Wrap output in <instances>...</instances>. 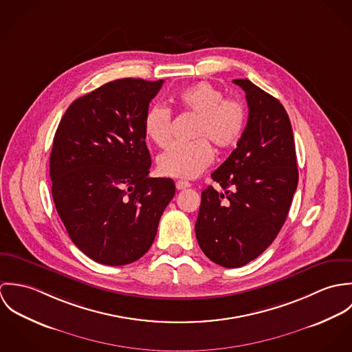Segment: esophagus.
<instances>
[{
  "label": "esophagus",
  "instance_id": "1",
  "mask_svg": "<svg viewBox=\"0 0 352 352\" xmlns=\"http://www.w3.org/2000/svg\"><path fill=\"white\" fill-rule=\"evenodd\" d=\"M191 184L188 183V182H183V180H179V182H176V188L179 190V191H182V190H186V188H188Z\"/></svg>",
  "mask_w": 352,
  "mask_h": 352
}]
</instances>
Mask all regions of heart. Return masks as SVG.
I'll return each mask as SVG.
<instances>
[{
  "mask_svg": "<svg viewBox=\"0 0 352 352\" xmlns=\"http://www.w3.org/2000/svg\"><path fill=\"white\" fill-rule=\"evenodd\" d=\"M177 107L197 118L191 144H175L157 157L161 175L177 179H194L212 161L211 142L218 151H230L243 137L247 111L237 99L225 98L215 85L201 81L184 88L176 96ZM170 109L157 104L148 111L144 122L146 137L162 148L170 138ZM208 140L206 142L205 140Z\"/></svg>",
  "mask_w": 352,
  "mask_h": 352,
  "instance_id": "b5f03b06",
  "label": "heart"
}]
</instances>
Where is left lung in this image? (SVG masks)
Returning <instances> with one entry per match:
<instances>
[{
  "mask_svg": "<svg viewBox=\"0 0 352 352\" xmlns=\"http://www.w3.org/2000/svg\"><path fill=\"white\" fill-rule=\"evenodd\" d=\"M245 92L248 123L237 148L211 173L223 192H201L195 223L203 253L226 268L248 264L265 251L289 214L298 184L296 144L280 101L250 80L233 81Z\"/></svg>",
  "mask_w": 352,
  "mask_h": 352,
  "instance_id": "left-lung-1",
  "label": "left lung"
}]
</instances>
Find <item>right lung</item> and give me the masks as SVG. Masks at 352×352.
<instances>
[{
	"label": "right lung",
	"instance_id": "1",
	"mask_svg": "<svg viewBox=\"0 0 352 352\" xmlns=\"http://www.w3.org/2000/svg\"><path fill=\"white\" fill-rule=\"evenodd\" d=\"M162 82H107L73 101L56 129L54 204L74 245L100 264H130L149 251L175 197L172 179L148 176L144 122Z\"/></svg>",
	"mask_w": 352,
	"mask_h": 352
}]
</instances>
